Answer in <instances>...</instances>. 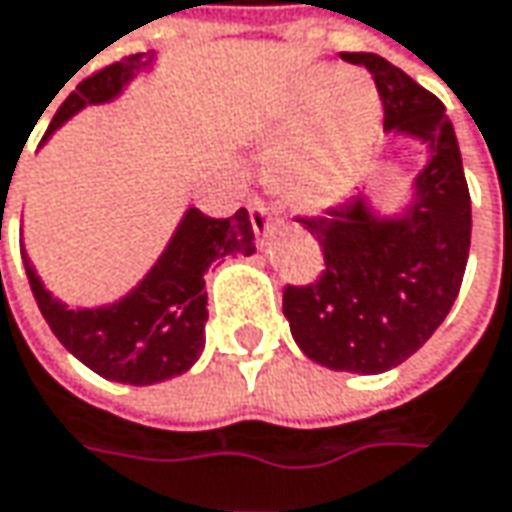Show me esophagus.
Listing matches in <instances>:
<instances>
[{"label": "esophagus", "mask_w": 512, "mask_h": 512, "mask_svg": "<svg viewBox=\"0 0 512 512\" xmlns=\"http://www.w3.org/2000/svg\"><path fill=\"white\" fill-rule=\"evenodd\" d=\"M247 210H250V221H253V230H256V233H265V230L270 227L268 204H265L262 198H253Z\"/></svg>", "instance_id": "obj_1"}]
</instances>
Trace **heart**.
<instances>
[{
	"mask_svg": "<svg viewBox=\"0 0 512 512\" xmlns=\"http://www.w3.org/2000/svg\"><path fill=\"white\" fill-rule=\"evenodd\" d=\"M377 126L380 100L363 74L308 80L273 123L276 138L294 135L270 161L273 187L305 213L334 207L360 178Z\"/></svg>",
	"mask_w": 512,
	"mask_h": 512,
	"instance_id": "obj_1",
	"label": "heart"
}]
</instances>
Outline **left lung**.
<instances>
[{
    "instance_id": "1",
    "label": "left lung",
    "mask_w": 512,
    "mask_h": 512,
    "mask_svg": "<svg viewBox=\"0 0 512 512\" xmlns=\"http://www.w3.org/2000/svg\"><path fill=\"white\" fill-rule=\"evenodd\" d=\"M363 65L383 100V126L429 149L400 216H377L354 195L299 224L317 236L325 270L314 285H288L282 311L305 357L325 369L380 374L421 348L449 314L470 256L473 207L461 149L444 103L377 54Z\"/></svg>"
}]
</instances>
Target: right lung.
<instances>
[{
  "label": "right lung",
  "mask_w": 512,
  "mask_h": 512,
  "mask_svg": "<svg viewBox=\"0 0 512 512\" xmlns=\"http://www.w3.org/2000/svg\"><path fill=\"white\" fill-rule=\"evenodd\" d=\"M152 60L155 54H132L86 77L60 103L45 138L80 109L115 100L123 86L146 71ZM230 253H256L253 221L247 210L242 207L230 218H210L198 207H190L172 233L167 250L138 282V288L100 308H68L45 291L25 250L22 262L42 317L51 325L54 337L83 366L106 380L152 386L190 371L201 357L207 322L204 273L216 259Z\"/></svg>",
  "instance_id": "right-lung-1"
}]
</instances>
